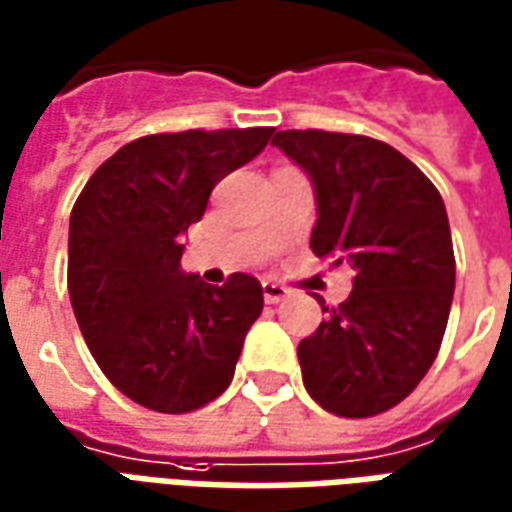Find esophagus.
<instances>
[{"label": "esophagus", "instance_id": "esophagus-1", "mask_svg": "<svg viewBox=\"0 0 512 512\" xmlns=\"http://www.w3.org/2000/svg\"><path fill=\"white\" fill-rule=\"evenodd\" d=\"M261 289H264V302H267V305H275V302H281L283 297L289 294L286 286H281V283L275 281H264L261 283Z\"/></svg>", "mask_w": 512, "mask_h": 512}]
</instances>
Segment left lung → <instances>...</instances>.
Wrapping results in <instances>:
<instances>
[{
	"instance_id": "obj_1",
	"label": "left lung",
	"mask_w": 512,
	"mask_h": 512,
	"mask_svg": "<svg viewBox=\"0 0 512 512\" xmlns=\"http://www.w3.org/2000/svg\"><path fill=\"white\" fill-rule=\"evenodd\" d=\"M311 177V251L352 264V294L297 346L302 382L338 417L401 404L434 365L453 305L455 256L434 182L384 141L327 130L272 138Z\"/></svg>"
}]
</instances>
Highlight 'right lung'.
<instances>
[{
  "mask_svg": "<svg viewBox=\"0 0 512 512\" xmlns=\"http://www.w3.org/2000/svg\"><path fill=\"white\" fill-rule=\"evenodd\" d=\"M270 136L237 128L136 138L89 177L70 212L67 292L81 335L108 382L152 412L215 401L264 308L251 275L210 286L179 259L212 188Z\"/></svg>",
  "mask_w": 512,
  "mask_h": 512,
  "instance_id": "right-lung-1",
  "label": "right lung"
}]
</instances>
